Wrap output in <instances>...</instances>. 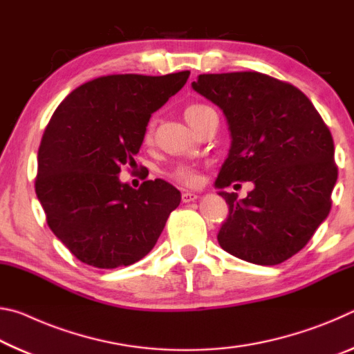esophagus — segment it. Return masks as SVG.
Masks as SVG:
<instances>
[{
	"label": "esophagus",
	"instance_id": "34e87169",
	"mask_svg": "<svg viewBox=\"0 0 354 354\" xmlns=\"http://www.w3.org/2000/svg\"><path fill=\"white\" fill-rule=\"evenodd\" d=\"M198 198V195L196 194H192V192H184L183 194V203H192Z\"/></svg>",
	"mask_w": 354,
	"mask_h": 354
}]
</instances>
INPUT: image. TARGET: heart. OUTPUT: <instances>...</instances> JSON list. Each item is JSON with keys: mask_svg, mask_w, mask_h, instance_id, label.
<instances>
[{"mask_svg": "<svg viewBox=\"0 0 354 354\" xmlns=\"http://www.w3.org/2000/svg\"><path fill=\"white\" fill-rule=\"evenodd\" d=\"M209 109H211V107L206 104H190L184 112L185 120L190 123V127H194V124L198 122L203 113ZM151 139H153V123H149L145 129V134H143V140L148 143V142H151ZM170 176L175 179V181L181 183L184 185H196L200 183L198 171L187 165H178L175 170L170 171Z\"/></svg>", "mask_w": 354, "mask_h": 354, "instance_id": "1", "label": "heart"}]
</instances>
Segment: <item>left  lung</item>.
<instances>
[{
  "label": "left lung",
  "mask_w": 354,
  "mask_h": 354,
  "mask_svg": "<svg viewBox=\"0 0 354 354\" xmlns=\"http://www.w3.org/2000/svg\"><path fill=\"white\" fill-rule=\"evenodd\" d=\"M192 87L223 111L230 127V154L215 185L254 184L243 200L220 192L230 206L220 247L259 266L287 261L331 211L337 181L331 133L306 95L268 75H200Z\"/></svg>",
  "instance_id": "8db88e82"
}]
</instances>
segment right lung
Here are the masks:
<instances>
[{
	"label": "right lung",
	"instance_id": "right-lung-1",
	"mask_svg": "<svg viewBox=\"0 0 354 354\" xmlns=\"http://www.w3.org/2000/svg\"><path fill=\"white\" fill-rule=\"evenodd\" d=\"M189 75L101 76L53 113L37 154L35 194L50 230L76 259L97 268L131 266L158 242L181 194L162 179L133 189L118 173L136 165L149 117Z\"/></svg>",
	"mask_w": 354,
	"mask_h": 354
}]
</instances>
